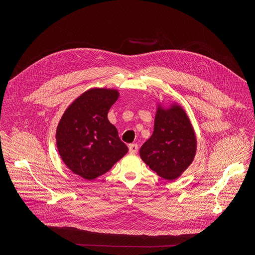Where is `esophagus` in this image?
Masks as SVG:
<instances>
[{"label": "esophagus", "instance_id": "34e87169", "mask_svg": "<svg viewBox=\"0 0 255 255\" xmlns=\"http://www.w3.org/2000/svg\"><path fill=\"white\" fill-rule=\"evenodd\" d=\"M129 151H130V153H132V154H136L137 151H138V145L135 144V143L130 144V145H129Z\"/></svg>", "mask_w": 255, "mask_h": 255}]
</instances>
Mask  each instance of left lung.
Wrapping results in <instances>:
<instances>
[{"label": "left lung", "mask_w": 255, "mask_h": 255, "mask_svg": "<svg viewBox=\"0 0 255 255\" xmlns=\"http://www.w3.org/2000/svg\"><path fill=\"white\" fill-rule=\"evenodd\" d=\"M196 151V133L184 108L158 104L153 133L139 151L141 159L162 178L173 180L191 165Z\"/></svg>", "instance_id": "1"}]
</instances>
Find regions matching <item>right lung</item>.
I'll return each mask as SVG.
<instances>
[{"label": "right lung", "instance_id": "add662e5", "mask_svg": "<svg viewBox=\"0 0 255 255\" xmlns=\"http://www.w3.org/2000/svg\"><path fill=\"white\" fill-rule=\"evenodd\" d=\"M119 95L115 89H90L66 108L57 125L56 146L62 161L87 180L110 170L128 152L108 120Z\"/></svg>", "mask_w": 255, "mask_h": 255}]
</instances>
